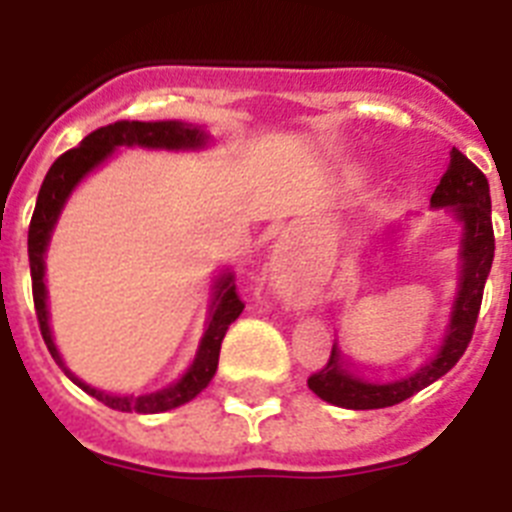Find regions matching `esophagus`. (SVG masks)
Masks as SVG:
<instances>
[{
	"mask_svg": "<svg viewBox=\"0 0 512 512\" xmlns=\"http://www.w3.org/2000/svg\"><path fill=\"white\" fill-rule=\"evenodd\" d=\"M274 271H277V277H284V274H282V269H274Z\"/></svg>",
	"mask_w": 512,
	"mask_h": 512,
	"instance_id": "obj_1",
	"label": "esophagus"
}]
</instances>
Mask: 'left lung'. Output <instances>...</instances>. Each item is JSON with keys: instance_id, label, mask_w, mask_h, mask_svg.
<instances>
[{"instance_id": "8db88e82", "label": "left lung", "mask_w": 512, "mask_h": 512, "mask_svg": "<svg viewBox=\"0 0 512 512\" xmlns=\"http://www.w3.org/2000/svg\"><path fill=\"white\" fill-rule=\"evenodd\" d=\"M433 207H451L461 225V279L456 292L451 323L436 359H431L418 372L395 382H366L354 374L343 361L341 351L333 343L328 364L307 379L320 400L348 410H377L390 408L397 402L408 400L415 392L441 379L451 366L464 356L474 336L479 305L485 295V282L495 259V233H492V202L487 176L456 148H451V161L446 174L441 176L436 192L431 194Z\"/></svg>"}]
</instances>
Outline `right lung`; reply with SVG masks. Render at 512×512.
<instances>
[{
	"label": "right lung",
	"instance_id": "add662e5",
	"mask_svg": "<svg viewBox=\"0 0 512 512\" xmlns=\"http://www.w3.org/2000/svg\"><path fill=\"white\" fill-rule=\"evenodd\" d=\"M207 143V133L200 128H192L187 122L179 120H158V122H138V120H117L112 125L94 130L87 138L81 140L79 146L66 151L53 161L43 179V187L38 192V202H35L33 220H30V230H27V256H30V277H33V300H35V315H38L40 333L43 341L61 366L66 377L74 384H79L87 395L97 397L107 408L120 410V413H166L174 410L184 402L194 400L205 390L210 379L217 372V359H220V343H223L228 325L233 323L243 312V300L235 292L233 274H223L215 284V300L210 307V320H207V330L202 336L200 351L194 356L192 366H189L184 377L179 382L169 384L164 390L148 392V395H110L97 387H89L87 382H81L79 377L66 369L61 354H58L56 343L51 336V325H48V295H45V248L51 241L53 225H56L58 215H61L63 205L69 200V194L74 192L76 184L84 179L92 169H97L104 158H110L115 148L120 146H140V148H169V151H179V148H202Z\"/></svg>",
	"mask_w": 512,
	"mask_h": 512
}]
</instances>
